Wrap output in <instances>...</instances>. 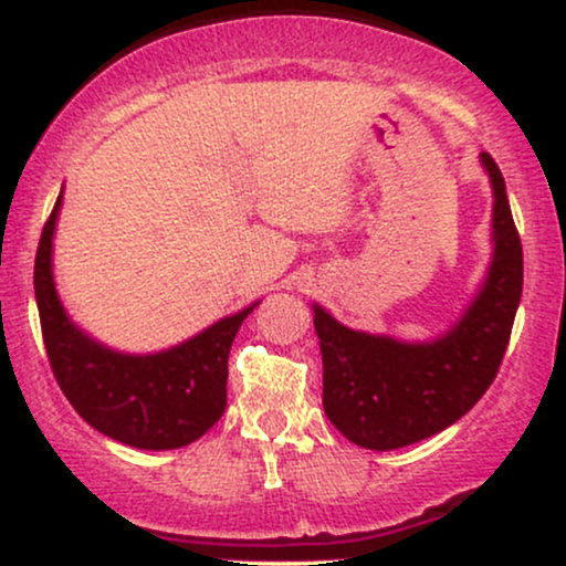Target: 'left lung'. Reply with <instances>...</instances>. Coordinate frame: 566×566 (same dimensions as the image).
Masks as SVG:
<instances>
[{
    "label": "left lung",
    "instance_id": "obj_1",
    "mask_svg": "<svg viewBox=\"0 0 566 566\" xmlns=\"http://www.w3.org/2000/svg\"><path fill=\"white\" fill-rule=\"evenodd\" d=\"M492 184V263L458 324L437 340L405 343L348 329L314 303L324 361L322 405L329 423L365 450H399L444 431L495 380L522 301V239L513 226L505 180L482 154Z\"/></svg>",
    "mask_w": 566,
    "mask_h": 566
}]
</instances>
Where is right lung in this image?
<instances>
[{"instance_id":"right-lung-1","label":"right lung","mask_w":566,"mask_h":566,"mask_svg":"<svg viewBox=\"0 0 566 566\" xmlns=\"http://www.w3.org/2000/svg\"><path fill=\"white\" fill-rule=\"evenodd\" d=\"M63 197L42 229L34 292L50 367L71 407L95 431L138 450H178L205 437L226 409L229 350L258 303L159 354H122L69 319L53 279V233Z\"/></svg>"}]
</instances>
